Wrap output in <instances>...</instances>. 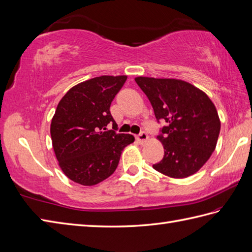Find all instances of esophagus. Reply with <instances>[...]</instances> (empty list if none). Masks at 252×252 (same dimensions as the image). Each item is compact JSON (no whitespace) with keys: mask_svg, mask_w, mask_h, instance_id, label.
<instances>
[{"mask_svg":"<svg viewBox=\"0 0 252 252\" xmlns=\"http://www.w3.org/2000/svg\"><path fill=\"white\" fill-rule=\"evenodd\" d=\"M147 138H149V137H147V133L144 130H142L139 134H137V136H136V139L139 141L141 144H143L144 142H146Z\"/></svg>","mask_w":252,"mask_h":252,"instance_id":"1","label":"esophagus"}]
</instances>
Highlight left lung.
Listing matches in <instances>:
<instances>
[{
  "label": "left lung",
  "instance_id": "8db88e82",
  "mask_svg": "<svg viewBox=\"0 0 252 252\" xmlns=\"http://www.w3.org/2000/svg\"><path fill=\"white\" fill-rule=\"evenodd\" d=\"M149 98L158 123V138L164 149L160 161L153 164L158 172L184 179L199 171L215 151L220 121L208 96L192 84L176 79H134Z\"/></svg>",
  "mask_w": 252,
  "mask_h": 252
}]
</instances>
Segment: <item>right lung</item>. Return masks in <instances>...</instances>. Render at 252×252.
<instances>
[{
    "mask_svg": "<svg viewBox=\"0 0 252 252\" xmlns=\"http://www.w3.org/2000/svg\"><path fill=\"white\" fill-rule=\"evenodd\" d=\"M126 76H101L71 88L59 102L51 122L53 150L65 175L92 186L106 180L118 168L122 151L132 143V134L118 133L110 113L115 95ZM113 124L114 131L106 126Z\"/></svg>",
    "mask_w": 252,
    "mask_h": 252,
    "instance_id": "obj_1",
    "label": "right lung"
}]
</instances>
